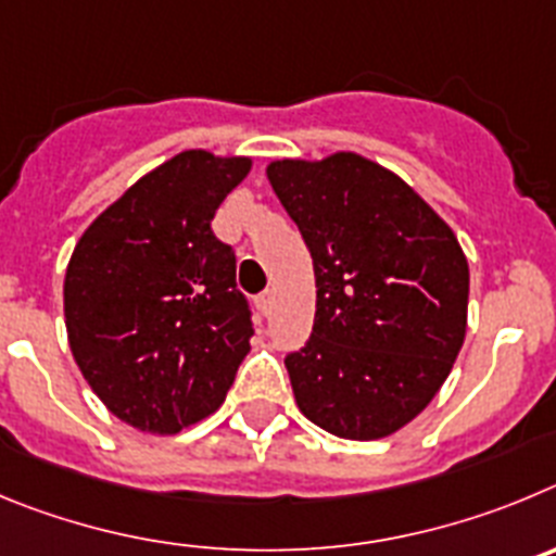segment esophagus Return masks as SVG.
Listing matches in <instances>:
<instances>
[{"instance_id":"esophagus-1","label":"esophagus","mask_w":556,"mask_h":556,"mask_svg":"<svg viewBox=\"0 0 556 556\" xmlns=\"http://www.w3.org/2000/svg\"><path fill=\"white\" fill-rule=\"evenodd\" d=\"M257 307H260V313H263V315L271 313V307H274V293H271V290H266V293H260V296H257Z\"/></svg>"}]
</instances>
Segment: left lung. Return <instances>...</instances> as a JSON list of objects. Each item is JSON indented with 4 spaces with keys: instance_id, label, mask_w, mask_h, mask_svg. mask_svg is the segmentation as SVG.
Masks as SVG:
<instances>
[{
    "instance_id": "8db88e82",
    "label": "left lung",
    "mask_w": 556,
    "mask_h": 556,
    "mask_svg": "<svg viewBox=\"0 0 556 556\" xmlns=\"http://www.w3.org/2000/svg\"><path fill=\"white\" fill-rule=\"evenodd\" d=\"M313 257L315 321L285 357L304 418L346 440L399 432L446 382L468 327V260L418 193L357 152L274 160Z\"/></svg>"
}]
</instances>
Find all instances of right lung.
I'll use <instances>...</instances> for the list:
<instances>
[{
	"label": "right lung",
	"mask_w": 556,
	"mask_h": 556,
	"mask_svg": "<svg viewBox=\"0 0 556 556\" xmlns=\"http://www.w3.org/2000/svg\"><path fill=\"white\" fill-rule=\"evenodd\" d=\"M249 168L204 149L174 154L99 213L68 260L74 363L141 432L174 434L216 413L252 349L235 252L210 229Z\"/></svg>",
	"instance_id": "1"
}]
</instances>
